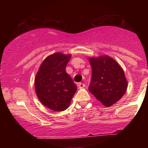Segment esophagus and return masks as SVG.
<instances>
[{
  "mask_svg": "<svg viewBox=\"0 0 148 148\" xmlns=\"http://www.w3.org/2000/svg\"><path fill=\"white\" fill-rule=\"evenodd\" d=\"M78 86H79V89H82V88L86 87V85L84 84H82V83H80V84H79V85H78Z\"/></svg>",
  "mask_w": 148,
  "mask_h": 148,
  "instance_id": "obj_1",
  "label": "esophagus"
}]
</instances>
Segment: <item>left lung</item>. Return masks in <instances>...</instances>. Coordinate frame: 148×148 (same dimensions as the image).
I'll list each match as a JSON object with an SVG mask.
<instances>
[{
    "mask_svg": "<svg viewBox=\"0 0 148 148\" xmlns=\"http://www.w3.org/2000/svg\"><path fill=\"white\" fill-rule=\"evenodd\" d=\"M92 79L89 91L103 106H111L125 94L128 82L123 68L108 56L90 57Z\"/></svg>",
    "mask_w": 148,
    "mask_h": 148,
    "instance_id": "obj_1",
    "label": "left lung"
}]
</instances>
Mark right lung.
<instances>
[{
  "mask_svg": "<svg viewBox=\"0 0 148 148\" xmlns=\"http://www.w3.org/2000/svg\"><path fill=\"white\" fill-rule=\"evenodd\" d=\"M71 54L57 52L44 60L35 78V92L44 106L55 111L69 106L77 86L66 72Z\"/></svg>",
  "mask_w": 148,
  "mask_h": 148,
  "instance_id": "right-lung-1",
  "label": "right lung"
}]
</instances>
